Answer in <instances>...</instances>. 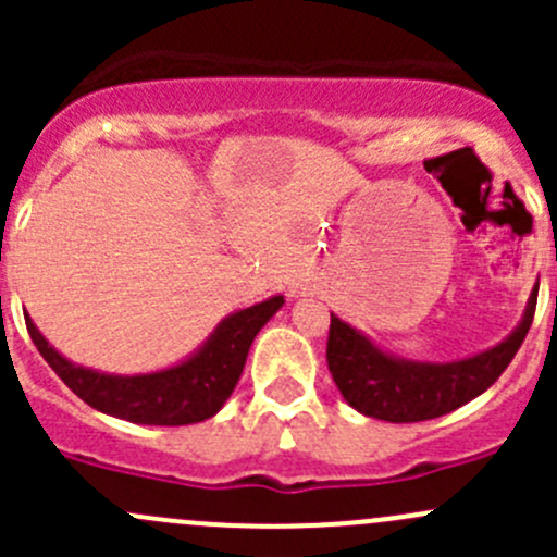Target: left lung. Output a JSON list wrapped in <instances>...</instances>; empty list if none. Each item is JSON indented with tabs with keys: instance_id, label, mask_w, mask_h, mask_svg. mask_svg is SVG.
Masks as SVG:
<instances>
[{
	"instance_id": "obj_1",
	"label": "left lung",
	"mask_w": 557,
	"mask_h": 557,
	"mask_svg": "<svg viewBox=\"0 0 557 557\" xmlns=\"http://www.w3.org/2000/svg\"><path fill=\"white\" fill-rule=\"evenodd\" d=\"M536 312V290L525 318L502 345L455 363H412L385 356L363 334L331 314L325 361L336 387L358 412L387 423L434 420L485 393L512 363Z\"/></svg>"
}]
</instances>
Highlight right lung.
I'll return each mask as SVG.
<instances>
[{
    "mask_svg": "<svg viewBox=\"0 0 557 557\" xmlns=\"http://www.w3.org/2000/svg\"><path fill=\"white\" fill-rule=\"evenodd\" d=\"M283 307V296L232 314L218 325L212 339L180 367L137 377H112L75 367L53 350L26 314V329L39 356L50 363L75 396L112 418L143 425H188L212 418L239 383L247 350L258 331Z\"/></svg>",
    "mask_w": 557,
    "mask_h": 557,
    "instance_id": "add662e5",
    "label": "right lung"
}]
</instances>
